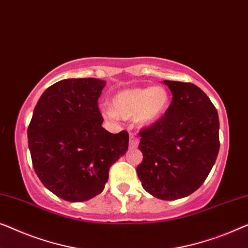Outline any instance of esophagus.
I'll use <instances>...</instances> for the list:
<instances>
[{"instance_id":"1","label":"esophagus","mask_w":248,"mask_h":248,"mask_svg":"<svg viewBox=\"0 0 248 248\" xmlns=\"http://www.w3.org/2000/svg\"><path fill=\"white\" fill-rule=\"evenodd\" d=\"M138 146H139V139L132 135L130 138V149H136Z\"/></svg>"}]
</instances>
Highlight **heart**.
<instances>
[{"instance_id": "1", "label": "heart", "mask_w": 248, "mask_h": 248, "mask_svg": "<svg viewBox=\"0 0 248 248\" xmlns=\"http://www.w3.org/2000/svg\"><path fill=\"white\" fill-rule=\"evenodd\" d=\"M169 104L170 95L160 86L124 89L114 95L113 108L105 107L102 114L107 120H116L117 116L124 120L135 118L141 126H151L166 114Z\"/></svg>"}]
</instances>
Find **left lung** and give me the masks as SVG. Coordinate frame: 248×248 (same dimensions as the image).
Returning a JSON list of instances; mask_svg holds the SVG:
<instances>
[{
  "label": "left lung",
  "mask_w": 248,
  "mask_h": 248,
  "mask_svg": "<svg viewBox=\"0 0 248 248\" xmlns=\"http://www.w3.org/2000/svg\"><path fill=\"white\" fill-rule=\"evenodd\" d=\"M172 93L164 116L140 133L143 161L136 168L145 191L175 200L203 184L219 151V118L204 93L190 82L163 80Z\"/></svg>",
  "instance_id": "obj_1"
}]
</instances>
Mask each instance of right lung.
Returning a JSON list of instances; mask_svg holds the SVG:
<instances>
[{
  "label": "right lung",
  "instance_id": "add662e5",
  "mask_svg": "<svg viewBox=\"0 0 248 248\" xmlns=\"http://www.w3.org/2000/svg\"><path fill=\"white\" fill-rule=\"evenodd\" d=\"M106 81L70 78L46 89L28 128L34 171L46 189L70 202L94 198L128 149V133L102 126L97 100Z\"/></svg>",
  "mask_w": 248,
  "mask_h": 248
}]
</instances>
